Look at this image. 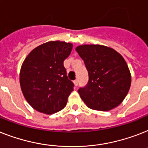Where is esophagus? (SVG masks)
Masks as SVG:
<instances>
[{"label": "esophagus", "mask_w": 148, "mask_h": 148, "mask_svg": "<svg viewBox=\"0 0 148 148\" xmlns=\"http://www.w3.org/2000/svg\"><path fill=\"white\" fill-rule=\"evenodd\" d=\"M74 85H75V86H77L78 83H79V80H78V79H76V80H74Z\"/></svg>", "instance_id": "1"}]
</instances>
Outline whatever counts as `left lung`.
Returning <instances> with one entry per match:
<instances>
[{
    "label": "left lung",
    "mask_w": 148,
    "mask_h": 148,
    "mask_svg": "<svg viewBox=\"0 0 148 148\" xmlns=\"http://www.w3.org/2000/svg\"><path fill=\"white\" fill-rule=\"evenodd\" d=\"M88 72L86 85L78 90L89 108L109 111L119 105L131 86V74L120 54L109 47L85 45L76 48Z\"/></svg>",
    "instance_id": "obj_1"
}]
</instances>
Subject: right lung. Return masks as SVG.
<instances>
[{"mask_svg":"<svg viewBox=\"0 0 148 148\" xmlns=\"http://www.w3.org/2000/svg\"><path fill=\"white\" fill-rule=\"evenodd\" d=\"M72 47L64 42H48L33 49L23 63L21 90L26 101L37 111L51 115L67 104L74 84L68 79L64 61Z\"/></svg>","mask_w":148,"mask_h":148,"instance_id":"right-lung-1","label":"right lung"}]
</instances>
